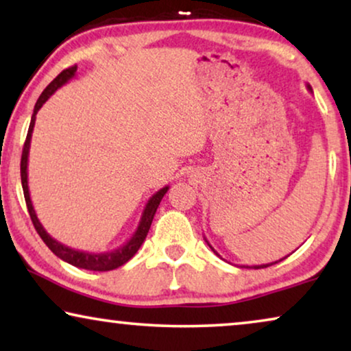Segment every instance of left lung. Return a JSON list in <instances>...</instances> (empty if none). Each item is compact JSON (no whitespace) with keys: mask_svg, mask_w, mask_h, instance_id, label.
<instances>
[{"mask_svg":"<svg viewBox=\"0 0 351 351\" xmlns=\"http://www.w3.org/2000/svg\"><path fill=\"white\" fill-rule=\"evenodd\" d=\"M306 89H308L310 90V93H313V90H311V88H310V84H306ZM206 239V238H204ZM206 243H208V246L210 247V249H213V251H214V254H215V256H219V254H217V251H215V249L213 247V246H210V244H209V241H208V239H206ZM220 257V256H219ZM282 261V258H280V261H276V262H271V263H263V265H254V267H246V265H243L244 268H265V267H270V265H273V263H278V262H281Z\"/></svg>","mask_w":351,"mask_h":351,"instance_id":"8db88e82","label":"left lung"}]
</instances>
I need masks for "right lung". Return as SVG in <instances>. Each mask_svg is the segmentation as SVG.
I'll list each match as a JSON object with an SVG mask.
<instances>
[{
  "mask_svg": "<svg viewBox=\"0 0 351 351\" xmlns=\"http://www.w3.org/2000/svg\"><path fill=\"white\" fill-rule=\"evenodd\" d=\"M75 73H76V65L70 66V69L62 71L60 75H57L56 78L52 80L49 84H47V88L41 93L40 99L36 100L35 108H33L30 128H28L27 138H25V143H23V150H22V160H21L22 189H23V196H25L28 214H30L32 222H33V225H35L38 234H40L46 246L49 247L57 257L62 258V261L66 262V263H70V265L78 267V268H84V270L110 271V270H114V268L124 265V263H126L129 258H132L134 254H136L138 251V247L142 246V243L145 241L147 233H148V230H150V225L153 222V217H155L158 206H160L162 196L166 195V191L169 190V186H162L161 190H158L156 193L153 195L150 199H148V203L145 204V209H143L141 222H138V227H137L136 232H134L132 237L129 238L128 241L123 244V246H119L118 249H113V251L97 252V254L78 251V249L69 247V246H65V244H62L60 241H57V239L52 238L51 234L46 232L45 227H43L41 222H40V219H38V215L35 213V208H33V203L30 199V190H28V153H30L32 132H33V128H35L36 113L40 112L43 104H45L46 100L49 99L57 89L69 83V81L75 76Z\"/></svg>",
  "mask_w": 351,
  "mask_h": 351,
  "instance_id": "obj_1",
  "label": "right lung"
}]
</instances>
